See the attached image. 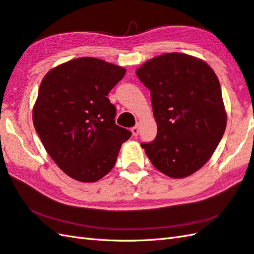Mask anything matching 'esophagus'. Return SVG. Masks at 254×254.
<instances>
[{"label":"esophagus","mask_w":254,"mask_h":254,"mask_svg":"<svg viewBox=\"0 0 254 254\" xmlns=\"http://www.w3.org/2000/svg\"><path fill=\"white\" fill-rule=\"evenodd\" d=\"M131 132H132V135L137 137L138 133H139V124H137V125L131 128Z\"/></svg>","instance_id":"34e87169"}]
</instances>
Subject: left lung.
I'll return each instance as SVG.
<instances>
[{
    "instance_id": "left-lung-1",
    "label": "left lung",
    "mask_w": 254,
    "mask_h": 254,
    "mask_svg": "<svg viewBox=\"0 0 254 254\" xmlns=\"http://www.w3.org/2000/svg\"><path fill=\"white\" fill-rule=\"evenodd\" d=\"M135 74L151 90L157 124L155 140L141 146L164 175H193L212 156L226 127L214 71L193 56L167 53L146 61Z\"/></svg>"
}]
</instances>
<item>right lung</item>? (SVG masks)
<instances>
[{"label": "right lung", "mask_w": 254, "mask_h": 254, "mask_svg": "<svg viewBox=\"0 0 254 254\" xmlns=\"http://www.w3.org/2000/svg\"><path fill=\"white\" fill-rule=\"evenodd\" d=\"M126 69L82 57L54 67L43 78L33 124L46 152L65 175L96 182L112 170L131 132L115 124L110 90Z\"/></svg>", "instance_id": "obj_1"}]
</instances>
